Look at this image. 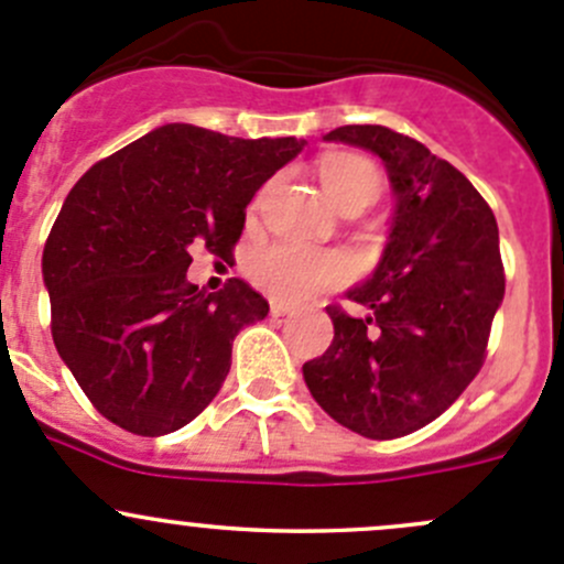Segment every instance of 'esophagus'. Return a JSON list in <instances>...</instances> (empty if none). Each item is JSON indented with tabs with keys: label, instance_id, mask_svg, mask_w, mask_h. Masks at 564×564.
I'll return each mask as SVG.
<instances>
[{
	"label": "esophagus",
	"instance_id": "obj_1",
	"mask_svg": "<svg viewBox=\"0 0 564 564\" xmlns=\"http://www.w3.org/2000/svg\"><path fill=\"white\" fill-rule=\"evenodd\" d=\"M270 314L272 316H292L294 314V308L292 305H286V303H278V300H272V305H270Z\"/></svg>",
	"mask_w": 564,
	"mask_h": 564
}]
</instances>
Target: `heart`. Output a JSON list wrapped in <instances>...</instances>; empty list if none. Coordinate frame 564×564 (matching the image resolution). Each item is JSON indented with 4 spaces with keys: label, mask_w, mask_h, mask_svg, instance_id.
<instances>
[{
    "label": "heart",
    "mask_w": 564,
    "mask_h": 564,
    "mask_svg": "<svg viewBox=\"0 0 564 564\" xmlns=\"http://www.w3.org/2000/svg\"><path fill=\"white\" fill-rule=\"evenodd\" d=\"M318 176L338 209L351 207V204L368 207L382 187V174H379L377 163L355 155V152L324 158ZM250 275L275 297L303 300L318 289L338 283L344 278V261L327 250L278 242V246L261 248L250 259Z\"/></svg>",
    "instance_id": "1"
}]
</instances>
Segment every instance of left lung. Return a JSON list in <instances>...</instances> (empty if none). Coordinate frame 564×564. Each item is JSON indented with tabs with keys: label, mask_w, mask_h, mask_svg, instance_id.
Wrapping results in <instances>:
<instances>
[{
	"label": "left lung",
	"mask_w": 564,
	"mask_h": 564,
	"mask_svg": "<svg viewBox=\"0 0 564 564\" xmlns=\"http://www.w3.org/2000/svg\"><path fill=\"white\" fill-rule=\"evenodd\" d=\"M324 141L382 158L395 209L377 270L329 305L333 344L303 366L318 406L368 440H398L440 417L477 377L505 297L499 229L486 198L429 147L382 124H344Z\"/></svg>",
	"instance_id": "left-lung-1"
}]
</instances>
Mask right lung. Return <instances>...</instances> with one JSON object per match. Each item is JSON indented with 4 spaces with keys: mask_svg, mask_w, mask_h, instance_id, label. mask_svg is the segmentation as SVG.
Returning a JSON list of instances; mask_svg holds the SVG:
<instances>
[{
    "mask_svg": "<svg viewBox=\"0 0 564 564\" xmlns=\"http://www.w3.org/2000/svg\"><path fill=\"white\" fill-rule=\"evenodd\" d=\"M305 141L235 139L196 124L150 130L73 185L43 248L54 346L119 429L163 436L218 395L231 344L270 311L240 278L207 294L187 248L226 256L246 207Z\"/></svg>",
    "mask_w": 564,
    "mask_h": 564,
    "instance_id": "right-lung-1",
    "label": "right lung"
}]
</instances>
